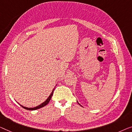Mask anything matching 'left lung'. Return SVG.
Segmentation results:
<instances>
[{
  "label": "left lung",
  "instance_id": "obj_1",
  "mask_svg": "<svg viewBox=\"0 0 132 132\" xmlns=\"http://www.w3.org/2000/svg\"><path fill=\"white\" fill-rule=\"evenodd\" d=\"M78 104H79V103H78ZM79 105H80V104H79ZM80 105V106H82L81 105Z\"/></svg>",
  "mask_w": 132,
  "mask_h": 132
}]
</instances>
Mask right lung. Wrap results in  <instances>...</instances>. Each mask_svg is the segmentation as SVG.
<instances>
[{"instance_id": "add662e5", "label": "right lung", "mask_w": 132, "mask_h": 132, "mask_svg": "<svg viewBox=\"0 0 132 132\" xmlns=\"http://www.w3.org/2000/svg\"><path fill=\"white\" fill-rule=\"evenodd\" d=\"M54 90V89H53V91L52 92V93H51L50 96H49V97H48V98H47V99L46 100V101H45L44 102V103H43L42 104H41L40 105L37 106V107H34V108H28V107H23V106L21 105H20L21 106V107H22L23 108V109H26V110H35L39 109H40V108H42V107H44V106H46V105H47V104L49 103V101H50L51 98H52V97L53 94Z\"/></svg>"}]
</instances>
